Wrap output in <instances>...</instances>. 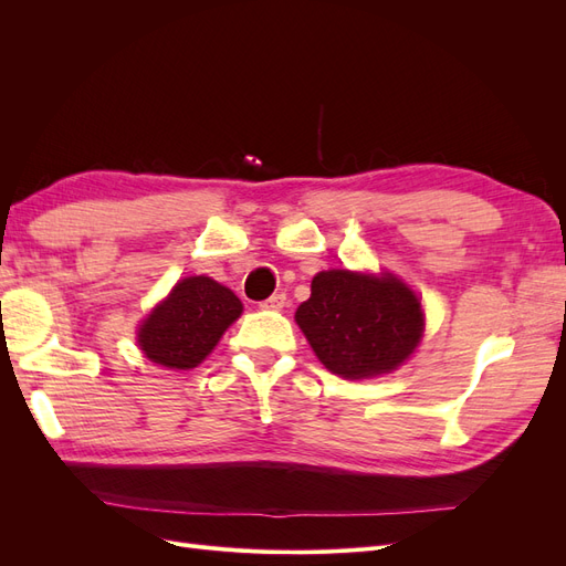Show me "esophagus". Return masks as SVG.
<instances>
[{
  "label": "esophagus",
  "mask_w": 566,
  "mask_h": 566,
  "mask_svg": "<svg viewBox=\"0 0 566 566\" xmlns=\"http://www.w3.org/2000/svg\"><path fill=\"white\" fill-rule=\"evenodd\" d=\"M285 304H287V297H285L283 293H276V295H271L269 300H264L260 306H262V310H273V312H279V310H283Z\"/></svg>",
  "instance_id": "obj_1"
}]
</instances>
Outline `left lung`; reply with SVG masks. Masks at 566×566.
Listing matches in <instances>:
<instances>
[{"instance_id": "8db88e82", "label": "left lung", "mask_w": 566, "mask_h": 566, "mask_svg": "<svg viewBox=\"0 0 566 566\" xmlns=\"http://www.w3.org/2000/svg\"><path fill=\"white\" fill-rule=\"evenodd\" d=\"M295 321L321 364L347 380L401 366L422 337V306L413 290L382 273L321 271Z\"/></svg>"}]
</instances>
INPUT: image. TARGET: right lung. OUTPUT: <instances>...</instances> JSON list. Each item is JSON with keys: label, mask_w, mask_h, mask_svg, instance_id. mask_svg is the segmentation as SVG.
Listing matches in <instances>:
<instances>
[{"label": "right lung", "mask_w": 566, "mask_h": 566, "mask_svg": "<svg viewBox=\"0 0 566 566\" xmlns=\"http://www.w3.org/2000/svg\"><path fill=\"white\" fill-rule=\"evenodd\" d=\"M241 312L243 304L229 287L208 276L184 279L144 321L139 345L153 364L196 368Z\"/></svg>", "instance_id": "obj_1"}]
</instances>
